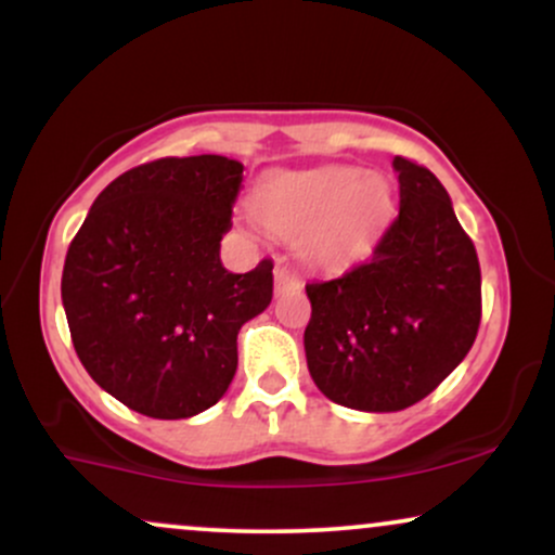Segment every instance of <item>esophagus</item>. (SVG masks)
Here are the masks:
<instances>
[{
    "label": "esophagus",
    "instance_id": "esophagus-1",
    "mask_svg": "<svg viewBox=\"0 0 555 555\" xmlns=\"http://www.w3.org/2000/svg\"><path fill=\"white\" fill-rule=\"evenodd\" d=\"M273 286H276V292L282 295V292L299 289V286H302V279H299L297 273L289 269V266L279 263L276 269H273Z\"/></svg>",
    "mask_w": 555,
    "mask_h": 555
}]
</instances>
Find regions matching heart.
<instances>
[{
	"label": "heart",
	"instance_id": "1",
	"mask_svg": "<svg viewBox=\"0 0 555 555\" xmlns=\"http://www.w3.org/2000/svg\"><path fill=\"white\" fill-rule=\"evenodd\" d=\"M397 211L391 182L360 167L276 171L253 193V216L315 269H347L378 245Z\"/></svg>",
	"mask_w": 555,
	"mask_h": 555
}]
</instances>
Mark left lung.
<instances>
[{"label":"left lung","instance_id":"1","mask_svg":"<svg viewBox=\"0 0 555 555\" xmlns=\"http://www.w3.org/2000/svg\"><path fill=\"white\" fill-rule=\"evenodd\" d=\"M399 216L365 263L305 286V358L336 404L399 412L467 358L482 315L480 263L430 169L393 158Z\"/></svg>","mask_w":555,"mask_h":555}]
</instances>
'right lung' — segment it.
I'll use <instances>...</instances> for the list:
<instances>
[{"label":"right lung","instance_id":"obj_1","mask_svg":"<svg viewBox=\"0 0 555 555\" xmlns=\"http://www.w3.org/2000/svg\"><path fill=\"white\" fill-rule=\"evenodd\" d=\"M242 164L156 158L95 197L69 242L62 305L88 375L130 410L182 420L208 410L237 373L242 323L273 297V263L229 273Z\"/></svg>","mask_w":555,"mask_h":555}]
</instances>
